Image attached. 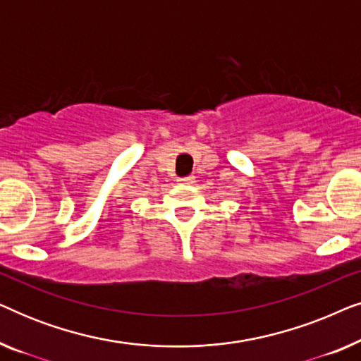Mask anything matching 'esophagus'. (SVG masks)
Masks as SVG:
<instances>
[{
  "mask_svg": "<svg viewBox=\"0 0 361 361\" xmlns=\"http://www.w3.org/2000/svg\"><path fill=\"white\" fill-rule=\"evenodd\" d=\"M177 182H180V184H194L195 182V177L194 176H185V177H179Z\"/></svg>",
  "mask_w": 361,
  "mask_h": 361,
  "instance_id": "obj_1",
  "label": "esophagus"
}]
</instances>
